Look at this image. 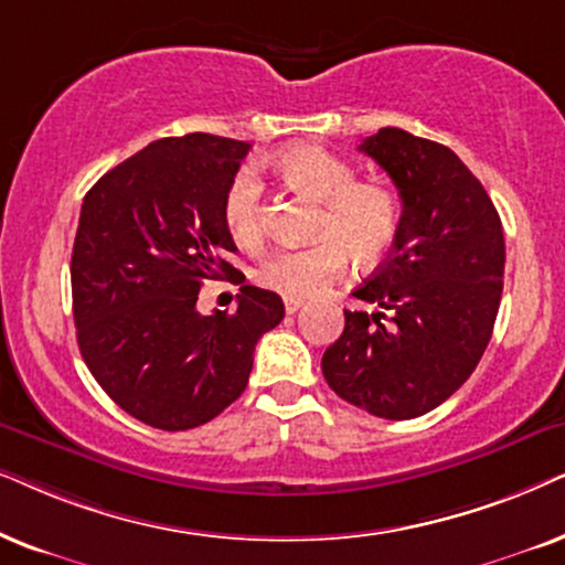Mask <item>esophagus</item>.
Masks as SVG:
<instances>
[{"mask_svg":"<svg viewBox=\"0 0 565 565\" xmlns=\"http://www.w3.org/2000/svg\"><path fill=\"white\" fill-rule=\"evenodd\" d=\"M302 307H305L302 299H284V310H287V315H297Z\"/></svg>","mask_w":565,"mask_h":565,"instance_id":"34e87169","label":"esophagus"}]
</instances>
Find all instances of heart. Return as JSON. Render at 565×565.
I'll use <instances>...</instances> for the list:
<instances>
[{"label":"heart","instance_id":"b5f03b06","mask_svg":"<svg viewBox=\"0 0 565 565\" xmlns=\"http://www.w3.org/2000/svg\"><path fill=\"white\" fill-rule=\"evenodd\" d=\"M281 183L318 204L312 245L276 250L255 268L263 289L287 299H310L338 276L351 255L359 266H374L393 250L401 232V201L387 185L353 180L356 172L341 157L320 147H291L274 160ZM260 185L253 172H239L224 195V224L235 243L253 247L263 237Z\"/></svg>","mask_w":565,"mask_h":565}]
</instances>
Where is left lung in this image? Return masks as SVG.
Here are the masks:
<instances>
[{
    "instance_id": "obj_1",
    "label": "left lung",
    "mask_w": 565,
    "mask_h": 565,
    "mask_svg": "<svg viewBox=\"0 0 565 565\" xmlns=\"http://www.w3.org/2000/svg\"><path fill=\"white\" fill-rule=\"evenodd\" d=\"M401 193L387 260L353 289L377 310H343L322 353L330 390L372 416L405 420L441 405L476 372L503 289V230L493 201L452 149L380 129L359 145Z\"/></svg>"
}]
</instances>
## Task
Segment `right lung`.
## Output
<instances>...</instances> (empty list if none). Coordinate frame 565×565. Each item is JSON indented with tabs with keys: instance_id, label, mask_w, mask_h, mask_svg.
Instances as JSON below:
<instances>
[{
	"instance_id": "right-lung-1",
	"label": "right lung",
	"mask_w": 565,
	"mask_h": 565,
	"mask_svg": "<svg viewBox=\"0 0 565 565\" xmlns=\"http://www.w3.org/2000/svg\"><path fill=\"white\" fill-rule=\"evenodd\" d=\"M247 149L212 134L152 141L82 201L72 250L82 359L113 403L162 431L235 403L255 343L284 320L281 297L250 284L232 315L195 310L201 284L237 274L224 195Z\"/></svg>"
}]
</instances>
